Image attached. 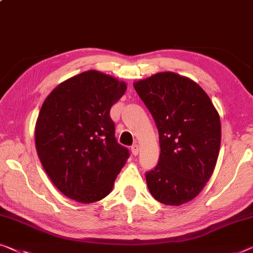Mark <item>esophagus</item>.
Listing matches in <instances>:
<instances>
[{
	"mask_svg": "<svg viewBox=\"0 0 253 253\" xmlns=\"http://www.w3.org/2000/svg\"><path fill=\"white\" fill-rule=\"evenodd\" d=\"M138 150H139L138 144L131 145V153H133L134 156H137V154H138Z\"/></svg>",
	"mask_w": 253,
	"mask_h": 253,
	"instance_id": "esophagus-1",
	"label": "esophagus"
}]
</instances>
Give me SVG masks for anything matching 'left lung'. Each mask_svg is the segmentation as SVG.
Returning <instances> with one entry per match:
<instances>
[{
	"label": "left lung",
	"instance_id": "8db88e82",
	"mask_svg": "<svg viewBox=\"0 0 253 253\" xmlns=\"http://www.w3.org/2000/svg\"><path fill=\"white\" fill-rule=\"evenodd\" d=\"M159 131L160 157L145 174L152 197L180 206L202 191L220 149L219 115L197 83L171 71L134 83Z\"/></svg>",
	"mask_w": 253,
	"mask_h": 253
}]
</instances>
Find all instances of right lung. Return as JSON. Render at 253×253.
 I'll list each match as a JSON object with an SVG mask.
<instances>
[{"mask_svg": "<svg viewBox=\"0 0 253 253\" xmlns=\"http://www.w3.org/2000/svg\"><path fill=\"white\" fill-rule=\"evenodd\" d=\"M126 88L125 82L88 70L62 82L43 102L35 126L37 154L69 199L92 203L107 197L129 158L110 118Z\"/></svg>", "mask_w": 253, "mask_h": 253, "instance_id": "add662e5", "label": "right lung"}]
</instances>
